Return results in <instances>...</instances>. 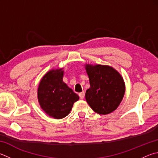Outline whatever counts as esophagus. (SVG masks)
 <instances>
[{
	"instance_id": "34e87169",
	"label": "esophagus",
	"mask_w": 158,
	"mask_h": 158,
	"mask_svg": "<svg viewBox=\"0 0 158 158\" xmlns=\"http://www.w3.org/2000/svg\"><path fill=\"white\" fill-rule=\"evenodd\" d=\"M79 97H80V99H83L84 98L85 93H84V92H81V93H80L79 94Z\"/></svg>"
}]
</instances>
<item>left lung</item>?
Here are the masks:
<instances>
[{"label": "left lung", "mask_w": 158, "mask_h": 158, "mask_svg": "<svg viewBox=\"0 0 158 158\" xmlns=\"http://www.w3.org/2000/svg\"><path fill=\"white\" fill-rule=\"evenodd\" d=\"M90 87L85 99L90 108L100 114L116 110L125 93V84L118 72L105 65L85 64Z\"/></svg>", "instance_id": "obj_1"}]
</instances>
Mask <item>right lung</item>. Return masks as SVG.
Masks as SVG:
<instances>
[{
	"mask_svg": "<svg viewBox=\"0 0 158 158\" xmlns=\"http://www.w3.org/2000/svg\"><path fill=\"white\" fill-rule=\"evenodd\" d=\"M64 71L51 70L42 77L38 88L40 106L48 115L62 119L70 113L74 102L79 97L63 81Z\"/></svg>",
	"mask_w": 158,
	"mask_h": 158,
	"instance_id": "1",
	"label": "right lung"
}]
</instances>
